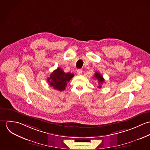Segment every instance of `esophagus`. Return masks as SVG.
Masks as SVG:
<instances>
[{
    "label": "esophagus",
    "mask_w": 150,
    "mask_h": 150,
    "mask_svg": "<svg viewBox=\"0 0 150 150\" xmlns=\"http://www.w3.org/2000/svg\"><path fill=\"white\" fill-rule=\"evenodd\" d=\"M77 74H78V75H81V74H82V73H83V70H82L81 69H79V70H77Z\"/></svg>",
    "instance_id": "1"
}]
</instances>
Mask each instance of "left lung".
<instances>
[{
  "instance_id": "left-lung-1",
  "label": "left lung",
  "mask_w": 150,
  "mask_h": 150,
  "mask_svg": "<svg viewBox=\"0 0 150 150\" xmlns=\"http://www.w3.org/2000/svg\"><path fill=\"white\" fill-rule=\"evenodd\" d=\"M94 77L98 80V81L99 83V86H98V87L99 88H102V86L101 85L103 84V83L105 81V79L103 77V76L98 72H96L95 75H94Z\"/></svg>"
}]
</instances>
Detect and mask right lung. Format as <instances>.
<instances>
[{"instance_id": "right-lung-1", "label": "right lung", "mask_w": 150, "mask_h": 150, "mask_svg": "<svg viewBox=\"0 0 150 150\" xmlns=\"http://www.w3.org/2000/svg\"><path fill=\"white\" fill-rule=\"evenodd\" d=\"M74 76V74L70 72L64 73L62 69L58 67L51 73L47 81L50 86H52L54 89L62 91L65 89L67 84Z\"/></svg>"}]
</instances>
